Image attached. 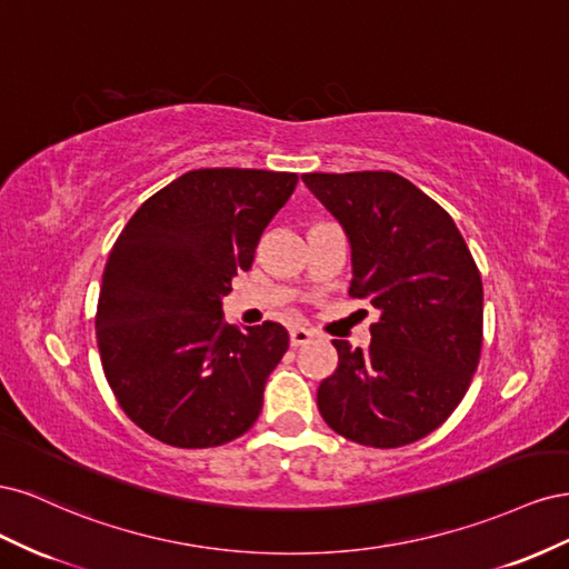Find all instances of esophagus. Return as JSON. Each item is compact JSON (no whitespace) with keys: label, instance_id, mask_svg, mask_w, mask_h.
<instances>
[{"label":"esophagus","instance_id":"esophagus-1","mask_svg":"<svg viewBox=\"0 0 569 569\" xmlns=\"http://www.w3.org/2000/svg\"><path fill=\"white\" fill-rule=\"evenodd\" d=\"M311 337H313V332H311V330H306V327H295V330L289 332L291 347H303V343L311 341Z\"/></svg>","mask_w":569,"mask_h":569}]
</instances>
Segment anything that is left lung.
<instances>
[{
	"label": "left lung",
	"mask_w": 569,
	"mask_h": 569,
	"mask_svg": "<svg viewBox=\"0 0 569 569\" xmlns=\"http://www.w3.org/2000/svg\"><path fill=\"white\" fill-rule=\"evenodd\" d=\"M351 244L349 295L380 308L370 347L335 339L318 408L337 435L372 449L412 443L458 408L481 353L485 289L453 218L389 170L306 173Z\"/></svg>",
	"instance_id": "obj_1"
}]
</instances>
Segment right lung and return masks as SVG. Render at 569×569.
<instances>
[{
  "label": "right lung",
  "instance_id": "add662e5",
  "mask_svg": "<svg viewBox=\"0 0 569 569\" xmlns=\"http://www.w3.org/2000/svg\"><path fill=\"white\" fill-rule=\"evenodd\" d=\"M297 173L189 170L149 197L109 253L97 347L126 416L178 449L242 437L263 408L289 335L280 322L239 332L222 318L237 270H249Z\"/></svg>",
  "mask_w": 569,
  "mask_h": 569
}]
</instances>
